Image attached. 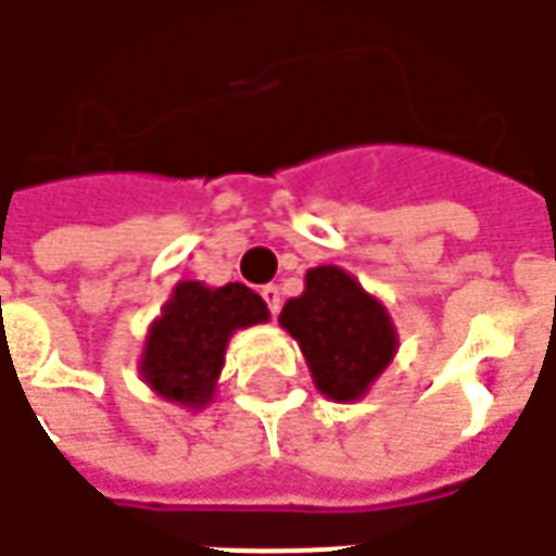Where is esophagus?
Wrapping results in <instances>:
<instances>
[{
    "label": "esophagus",
    "mask_w": 556,
    "mask_h": 556,
    "mask_svg": "<svg viewBox=\"0 0 556 556\" xmlns=\"http://www.w3.org/2000/svg\"><path fill=\"white\" fill-rule=\"evenodd\" d=\"M260 296H263V303H266V308H269L271 315H278V308H281V290L275 285H266L260 290Z\"/></svg>",
    "instance_id": "34e87169"
}]
</instances>
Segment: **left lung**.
Masks as SVG:
<instances>
[{
	"instance_id": "obj_1",
	"label": "left lung",
	"mask_w": 556,
	"mask_h": 556,
	"mask_svg": "<svg viewBox=\"0 0 556 556\" xmlns=\"http://www.w3.org/2000/svg\"><path fill=\"white\" fill-rule=\"evenodd\" d=\"M278 321L300 342L318 391L339 404L364 397L397 352L386 305L339 266L305 271L303 296L287 300Z\"/></svg>"
}]
</instances>
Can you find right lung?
<instances>
[{
    "label": "right lung",
    "mask_w": 556,
    "mask_h": 556,
    "mask_svg": "<svg viewBox=\"0 0 556 556\" xmlns=\"http://www.w3.org/2000/svg\"><path fill=\"white\" fill-rule=\"evenodd\" d=\"M263 321H269V308L251 287L180 281L162 318L149 327L140 376L170 404L201 409L214 397L235 330Z\"/></svg>",
    "instance_id": "obj_1"
}]
</instances>
